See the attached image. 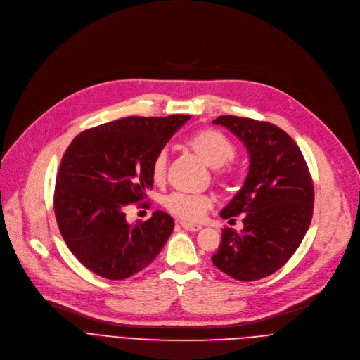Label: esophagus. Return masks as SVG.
<instances>
[{
    "instance_id": "obj_1",
    "label": "esophagus",
    "mask_w": 360,
    "mask_h": 360,
    "mask_svg": "<svg viewBox=\"0 0 360 360\" xmlns=\"http://www.w3.org/2000/svg\"><path fill=\"white\" fill-rule=\"evenodd\" d=\"M180 225L186 229V231H190V232H198L202 229L200 225H193V224H187V222H180Z\"/></svg>"
}]
</instances>
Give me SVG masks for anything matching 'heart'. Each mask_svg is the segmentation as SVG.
I'll list each match as a JSON object with an SVG mask.
<instances>
[{
    "mask_svg": "<svg viewBox=\"0 0 360 360\" xmlns=\"http://www.w3.org/2000/svg\"><path fill=\"white\" fill-rule=\"evenodd\" d=\"M187 145L192 148L205 164L212 168H218V176L222 181L232 176V170L226 168L225 164L234 158L236 145L224 134L215 129H203L190 136ZM167 164L168 153L167 150H160L155 154L151 165V173L155 181H162L165 179ZM210 205H212V202L205 195H186L174 192L162 199V206L168 212L186 222H198L202 219Z\"/></svg>",
    "mask_w": 360,
    "mask_h": 360,
    "instance_id": "heart-1",
    "label": "heart"
}]
</instances>
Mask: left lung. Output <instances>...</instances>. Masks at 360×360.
Returning a JSON list of instances; mask_svg holds the SVG:
<instances>
[{
    "label": "left lung",
    "instance_id": "1",
    "mask_svg": "<svg viewBox=\"0 0 360 360\" xmlns=\"http://www.w3.org/2000/svg\"><path fill=\"white\" fill-rule=\"evenodd\" d=\"M214 123L244 142L250 167L244 186L221 212L224 219L243 215L244 228L222 229L212 262L237 281H259L279 270L304 240L314 210L312 179L300 146L276 124L238 116Z\"/></svg>",
    "mask_w": 360,
    "mask_h": 360
}]
</instances>
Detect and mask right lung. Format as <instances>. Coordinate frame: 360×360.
<instances>
[{
	"label": "right lung",
	"instance_id": "1",
	"mask_svg": "<svg viewBox=\"0 0 360 360\" xmlns=\"http://www.w3.org/2000/svg\"><path fill=\"white\" fill-rule=\"evenodd\" d=\"M188 119L123 117L81 132L67 148L56 176L55 217L72 255L98 276H134L172 236L174 221L162 210L131 225L124 207L146 198L155 154Z\"/></svg>",
	"mask_w": 360,
	"mask_h": 360
}]
</instances>
